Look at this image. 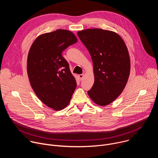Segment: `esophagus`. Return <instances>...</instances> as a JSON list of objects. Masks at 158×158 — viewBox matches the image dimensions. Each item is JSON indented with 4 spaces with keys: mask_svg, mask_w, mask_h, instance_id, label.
Returning a JSON list of instances; mask_svg holds the SVG:
<instances>
[{
    "mask_svg": "<svg viewBox=\"0 0 158 158\" xmlns=\"http://www.w3.org/2000/svg\"><path fill=\"white\" fill-rule=\"evenodd\" d=\"M84 74H79V79L81 81H82L83 79V77H84Z\"/></svg>",
    "mask_w": 158,
    "mask_h": 158,
    "instance_id": "obj_1",
    "label": "esophagus"
}]
</instances>
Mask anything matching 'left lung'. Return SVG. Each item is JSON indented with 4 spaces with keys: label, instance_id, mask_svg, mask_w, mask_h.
I'll list each match as a JSON object with an SVG mask.
<instances>
[{
    "label": "left lung",
    "instance_id": "left-lung-1",
    "mask_svg": "<svg viewBox=\"0 0 158 158\" xmlns=\"http://www.w3.org/2000/svg\"><path fill=\"white\" fill-rule=\"evenodd\" d=\"M77 35L93 62L94 83L88 95L98 106H107L120 96L129 79L131 61L126 45L111 31L87 29Z\"/></svg>",
    "mask_w": 158,
    "mask_h": 158
}]
</instances>
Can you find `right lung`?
I'll use <instances>...</instances> for the list:
<instances>
[{
    "mask_svg": "<svg viewBox=\"0 0 158 158\" xmlns=\"http://www.w3.org/2000/svg\"><path fill=\"white\" fill-rule=\"evenodd\" d=\"M77 42L72 32L58 29L39 35L28 53L27 71L37 98L55 110L66 107L77 84L62 52Z\"/></svg>",
    "mask_w": 158,
    "mask_h": 158,
    "instance_id": "right-lung-1",
    "label": "right lung"
}]
</instances>
